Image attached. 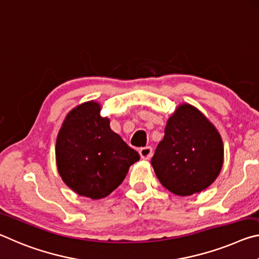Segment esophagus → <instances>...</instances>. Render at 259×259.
<instances>
[{"label": "esophagus", "mask_w": 259, "mask_h": 259, "mask_svg": "<svg viewBox=\"0 0 259 259\" xmlns=\"http://www.w3.org/2000/svg\"><path fill=\"white\" fill-rule=\"evenodd\" d=\"M140 156H141L142 159H150L151 156H152V152H154V150H152L151 147H143L140 149Z\"/></svg>", "instance_id": "obj_1"}]
</instances>
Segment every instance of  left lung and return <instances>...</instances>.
Returning <instances> with one entry per match:
<instances>
[{"mask_svg":"<svg viewBox=\"0 0 259 259\" xmlns=\"http://www.w3.org/2000/svg\"><path fill=\"white\" fill-rule=\"evenodd\" d=\"M151 165L165 188L179 196L201 193L217 179L224 163L218 130L194 105H178L166 122Z\"/></svg>","mask_w":259,"mask_h":259,"instance_id":"left-lung-1","label":"left lung"}]
</instances>
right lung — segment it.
<instances>
[{
  "label": "right lung",
  "instance_id": "obj_1",
  "mask_svg": "<svg viewBox=\"0 0 259 259\" xmlns=\"http://www.w3.org/2000/svg\"><path fill=\"white\" fill-rule=\"evenodd\" d=\"M56 164L67 187L100 200L111 194L140 155L110 128L101 104L88 101L66 114L56 139Z\"/></svg>",
  "mask_w": 259,
  "mask_h": 259
}]
</instances>
